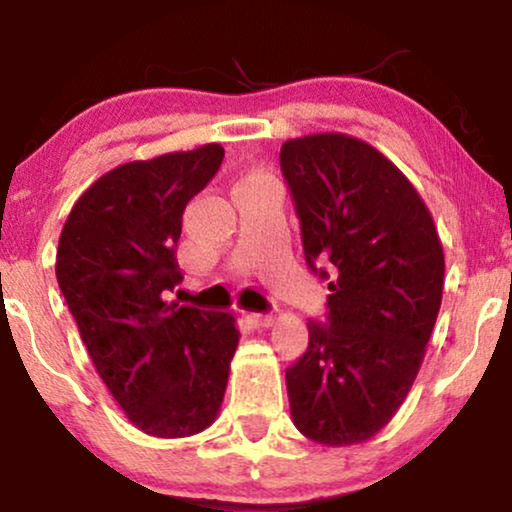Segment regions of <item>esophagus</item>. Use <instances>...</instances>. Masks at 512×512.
Listing matches in <instances>:
<instances>
[{"instance_id":"1","label":"esophagus","mask_w":512,"mask_h":512,"mask_svg":"<svg viewBox=\"0 0 512 512\" xmlns=\"http://www.w3.org/2000/svg\"><path fill=\"white\" fill-rule=\"evenodd\" d=\"M250 323L255 325V327H269V325H274V320H276V313L274 311H264V313H250Z\"/></svg>"}]
</instances>
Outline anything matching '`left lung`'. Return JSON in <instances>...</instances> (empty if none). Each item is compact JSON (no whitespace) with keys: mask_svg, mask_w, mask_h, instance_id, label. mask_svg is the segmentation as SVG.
Returning <instances> with one entry per match:
<instances>
[{"mask_svg":"<svg viewBox=\"0 0 512 512\" xmlns=\"http://www.w3.org/2000/svg\"><path fill=\"white\" fill-rule=\"evenodd\" d=\"M281 168L306 264L330 281V323H306L309 349L285 372L290 414L318 445H358L395 417L417 379L442 302L445 252L417 189L365 140H288Z\"/></svg>","mask_w":512,"mask_h":512,"instance_id":"left-lung-1","label":"left lung"}]
</instances>
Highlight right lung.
I'll list each match as a JSON object with an SVG mask.
<instances>
[{
  "label": "right lung",
  "instance_id": "right-lung-1",
  "mask_svg": "<svg viewBox=\"0 0 512 512\" xmlns=\"http://www.w3.org/2000/svg\"><path fill=\"white\" fill-rule=\"evenodd\" d=\"M224 159L217 142L112 168L67 215L56 278L81 342L135 428L189 438L213 424L238 337L224 311L180 306L177 241L187 203Z\"/></svg>",
  "mask_w": 512,
  "mask_h": 512
}]
</instances>
